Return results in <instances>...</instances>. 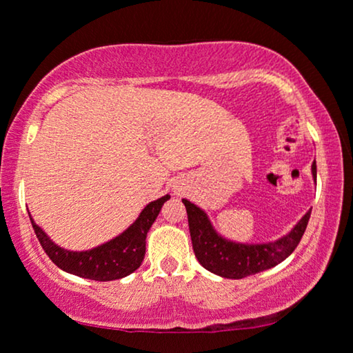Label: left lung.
<instances>
[{
  "label": "left lung",
  "mask_w": 353,
  "mask_h": 353,
  "mask_svg": "<svg viewBox=\"0 0 353 353\" xmlns=\"http://www.w3.org/2000/svg\"><path fill=\"white\" fill-rule=\"evenodd\" d=\"M312 176L316 181V162L312 163ZM181 201L188 212V223H190L196 259L210 273L230 279L250 276L276 267L278 263L286 260L301 243L312 212L308 210L283 238L270 243L249 244L226 239L214 228L210 219L201 207L188 199Z\"/></svg>",
  "instance_id": "obj_1"
}]
</instances>
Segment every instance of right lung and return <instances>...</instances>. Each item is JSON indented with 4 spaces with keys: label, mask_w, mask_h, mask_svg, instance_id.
Here are the masks:
<instances>
[{
    "label": "right lung",
    "mask_w": 353,
    "mask_h": 353,
    "mask_svg": "<svg viewBox=\"0 0 353 353\" xmlns=\"http://www.w3.org/2000/svg\"><path fill=\"white\" fill-rule=\"evenodd\" d=\"M168 199L170 196L165 194L159 197L157 201L149 202L138 219L123 233L88 250H69L61 248L33 221L32 215H30L32 226L41 248L61 270L75 276L93 279V281H114V279L128 276L139 268L146 254V236L149 228L156 221L163 202Z\"/></svg>",
    "instance_id": "right-lung-1"
}]
</instances>
